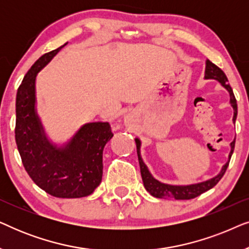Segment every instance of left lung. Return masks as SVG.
Listing matches in <instances>:
<instances>
[{"mask_svg":"<svg viewBox=\"0 0 249 249\" xmlns=\"http://www.w3.org/2000/svg\"><path fill=\"white\" fill-rule=\"evenodd\" d=\"M205 78L206 79H216L220 81L221 85L223 87L227 88V90L229 91L230 94V103L233 107V122L236 121L237 119V101L236 97H234L232 88L229 84H228V78L226 73L223 72L222 70L220 69L219 67H216L215 64L211 62L210 60H206V68H205ZM234 142L236 139L231 142V152L229 155V161L226 163V165L223 166L221 172L214 178L207 180V181L200 182V183H195V185H189V186H171V185H165V183H162L158 181L153 178L151 173H149L147 166L145 165V163L142 162L141 158V141L138 138H136V146H137V154H138V161H139V166H141V173L142 182H144V186L147 192L153 195L154 197H158V198H175V199H192L195 198V197L202 195L203 193L207 192L211 188H213L214 186L216 185L217 182L222 179V177L226 173L228 165H229L231 155H232L233 149H234Z\"/></svg>","mask_w":249,"mask_h":249,"instance_id":"obj_1","label":"left lung"}]
</instances>
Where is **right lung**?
<instances>
[{"label":"right lung","instance_id":"1","mask_svg":"<svg viewBox=\"0 0 249 249\" xmlns=\"http://www.w3.org/2000/svg\"><path fill=\"white\" fill-rule=\"evenodd\" d=\"M63 46L40 56L20 84L15 134L22 164L33 181L54 197L79 198L90 195L101 183L103 149L113 132L107 122H93L83 125L64 147L56 148L46 139L35 112V80Z\"/></svg>","mask_w":249,"mask_h":249}]
</instances>
